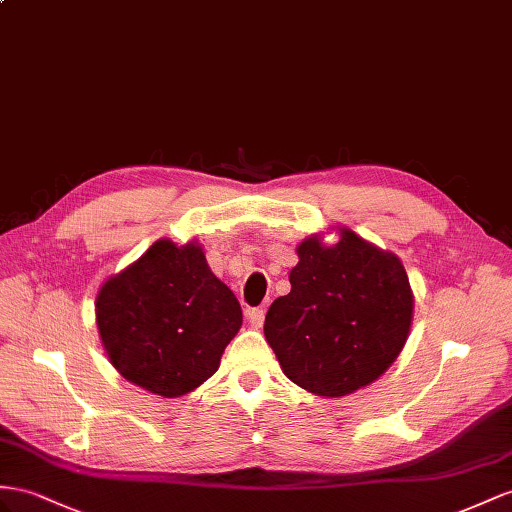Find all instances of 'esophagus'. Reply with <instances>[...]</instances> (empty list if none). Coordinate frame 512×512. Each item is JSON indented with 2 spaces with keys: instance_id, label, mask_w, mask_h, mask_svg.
Segmentation results:
<instances>
[{
  "instance_id": "34e87169",
  "label": "esophagus",
  "mask_w": 512,
  "mask_h": 512,
  "mask_svg": "<svg viewBox=\"0 0 512 512\" xmlns=\"http://www.w3.org/2000/svg\"><path fill=\"white\" fill-rule=\"evenodd\" d=\"M246 318H248V322H251V326L253 329H261V326H264V320H266V311L264 309H248L246 311Z\"/></svg>"
}]
</instances>
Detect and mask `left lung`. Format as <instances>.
I'll list each match as a JSON object with an SVG mask.
<instances>
[{
  "label": "left lung",
  "mask_w": 512,
  "mask_h": 512,
  "mask_svg": "<svg viewBox=\"0 0 512 512\" xmlns=\"http://www.w3.org/2000/svg\"><path fill=\"white\" fill-rule=\"evenodd\" d=\"M292 290L266 313L264 333L283 374L316 396L339 398L374 383L409 337L413 292L402 261L339 229L296 248Z\"/></svg>",
  "instance_id": "1"
}]
</instances>
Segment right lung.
Here are the masks:
<instances>
[{
  "instance_id": "1",
  "label": "right lung",
  "mask_w": 512,
  "mask_h": 512,
  "mask_svg": "<svg viewBox=\"0 0 512 512\" xmlns=\"http://www.w3.org/2000/svg\"><path fill=\"white\" fill-rule=\"evenodd\" d=\"M95 313L114 368L164 398L203 385L242 326L238 298L203 248L166 238L101 285Z\"/></svg>"
}]
</instances>
